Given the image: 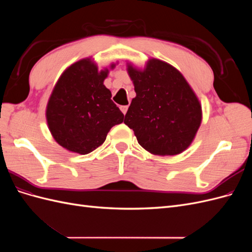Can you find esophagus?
<instances>
[{"mask_svg": "<svg viewBox=\"0 0 252 252\" xmlns=\"http://www.w3.org/2000/svg\"><path fill=\"white\" fill-rule=\"evenodd\" d=\"M120 109H121V111L123 112L124 114H126V112H127V110H128V105H124V106H121L120 107Z\"/></svg>", "mask_w": 252, "mask_h": 252, "instance_id": "obj_1", "label": "esophagus"}]
</instances>
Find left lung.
<instances>
[{
  "label": "left lung",
  "mask_w": 252,
  "mask_h": 252,
  "mask_svg": "<svg viewBox=\"0 0 252 252\" xmlns=\"http://www.w3.org/2000/svg\"><path fill=\"white\" fill-rule=\"evenodd\" d=\"M135 91L124 123L155 156H175L193 142L202 123L199 97L177 68L149 59L143 69L127 63Z\"/></svg>",
  "instance_id": "left-lung-1"
}]
</instances>
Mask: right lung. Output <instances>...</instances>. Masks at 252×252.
I'll use <instances>...</instances> for the list:
<instances>
[{"instance_id": "add662e5", "label": "right lung", "mask_w": 252, "mask_h": 252, "mask_svg": "<svg viewBox=\"0 0 252 252\" xmlns=\"http://www.w3.org/2000/svg\"><path fill=\"white\" fill-rule=\"evenodd\" d=\"M109 68L98 70L91 58L73 63L61 74L46 106V121L55 141L70 152L87 155L106 140L124 114L104 85Z\"/></svg>"}]
</instances>
